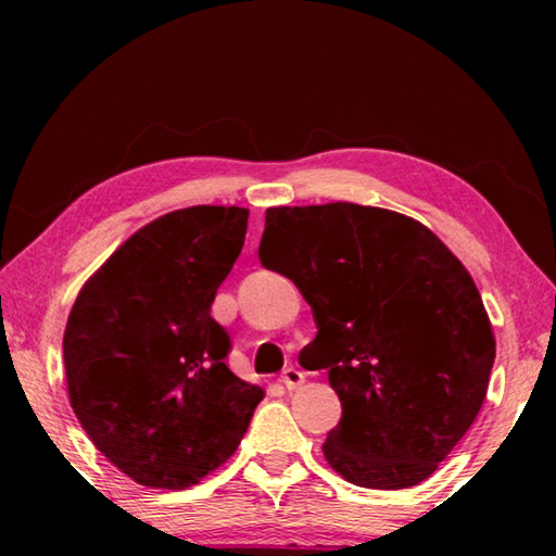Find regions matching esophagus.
Wrapping results in <instances>:
<instances>
[{
  "mask_svg": "<svg viewBox=\"0 0 556 556\" xmlns=\"http://www.w3.org/2000/svg\"><path fill=\"white\" fill-rule=\"evenodd\" d=\"M304 380H306V375L299 368H287L285 372H281V382H285L287 390H296L299 384H304Z\"/></svg>",
  "mask_w": 556,
  "mask_h": 556,
  "instance_id": "1",
  "label": "esophagus"
}]
</instances>
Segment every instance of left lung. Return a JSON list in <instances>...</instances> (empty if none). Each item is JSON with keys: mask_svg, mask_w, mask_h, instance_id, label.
Here are the masks:
<instances>
[{"mask_svg": "<svg viewBox=\"0 0 556 556\" xmlns=\"http://www.w3.org/2000/svg\"><path fill=\"white\" fill-rule=\"evenodd\" d=\"M260 260L314 312L299 363L328 370L343 407L328 466L375 491L429 478L476 421L495 361L468 269L419 220L345 201L267 208Z\"/></svg>", "mask_w": 556, "mask_h": 556, "instance_id": "8db88e82", "label": "left lung"}]
</instances>
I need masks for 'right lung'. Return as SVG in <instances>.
<instances>
[{
    "label": "right lung",
    "mask_w": 556,
    "mask_h": 556,
    "mask_svg": "<svg viewBox=\"0 0 556 556\" xmlns=\"http://www.w3.org/2000/svg\"><path fill=\"white\" fill-rule=\"evenodd\" d=\"M248 208L193 205L147 223L75 296L63 333L68 400L92 444L131 481L201 483L228 460L265 397L228 365L211 316Z\"/></svg>",
    "instance_id": "add662e5"
}]
</instances>
